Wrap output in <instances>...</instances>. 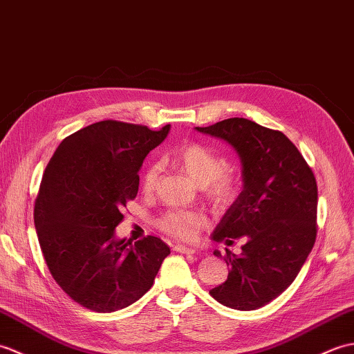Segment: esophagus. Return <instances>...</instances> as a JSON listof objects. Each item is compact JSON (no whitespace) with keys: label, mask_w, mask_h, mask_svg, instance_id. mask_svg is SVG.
Segmentation results:
<instances>
[{"label":"esophagus","mask_w":354,"mask_h":354,"mask_svg":"<svg viewBox=\"0 0 354 354\" xmlns=\"http://www.w3.org/2000/svg\"><path fill=\"white\" fill-rule=\"evenodd\" d=\"M174 250L177 251V253H182V254H194V253H195L194 248L185 247V245H176Z\"/></svg>","instance_id":"obj_1"}]
</instances>
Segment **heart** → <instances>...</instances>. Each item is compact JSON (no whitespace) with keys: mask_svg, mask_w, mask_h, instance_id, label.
<instances>
[{"mask_svg":"<svg viewBox=\"0 0 354 354\" xmlns=\"http://www.w3.org/2000/svg\"><path fill=\"white\" fill-rule=\"evenodd\" d=\"M171 162L183 171L195 185L207 186L209 198L215 206L225 207L238 195V183L227 172L229 162L201 144H187L171 156ZM157 183V167L150 165L142 176V189L153 192ZM207 225V218L200 210H171L159 219V227L169 236L192 242Z\"/></svg>","mask_w":354,"mask_h":354,"instance_id":"obj_1","label":"heart"}]
</instances>
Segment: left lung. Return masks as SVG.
<instances>
[{
  "instance_id": "obj_1",
  "label": "left lung",
  "mask_w": 354,
  "mask_h": 354,
  "mask_svg": "<svg viewBox=\"0 0 354 354\" xmlns=\"http://www.w3.org/2000/svg\"><path fill=\"white\" fill-rule=\"evenodd\" d=\"M195 130L224 140L242 163V192L212 239L232 243L242 238L245 243L239 256L225 250L229 276L210 295L227 308L256 310L290 286L315 243V176L283 133L245 118ZM214 254L221 256L218 250Z\"/></svg>"
}]
</instances>
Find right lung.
<instances>
[{"label": "right lung", "instance_id": "add662e5", "mask_svg": "<svg viewBox=\"0 0 354 354\" xmlns=\"http://www.w3.org/2000/svg\"><path fill=\"white\" fill-rule=\"evenodd\" d=\"M169 130L100 121L62 140L46 165L35 204L39 243L57 285L86 309L133 304L171 253L160 238L133 243L115 233L138 194L144 159Z\"/></svg>", "mask_w": 354, "mask_h": 354}]
</instances>
